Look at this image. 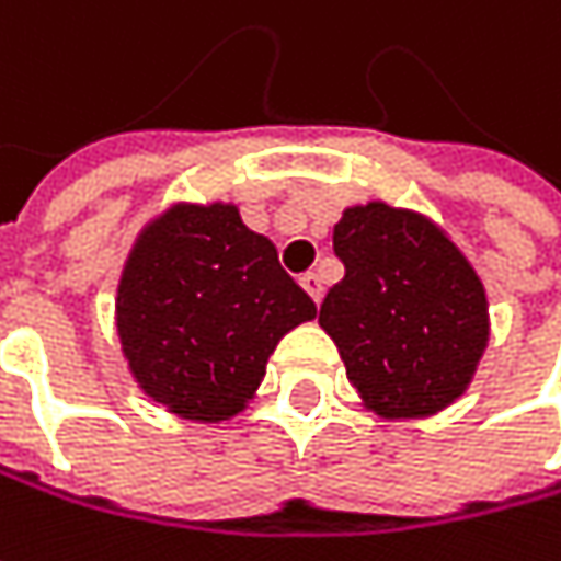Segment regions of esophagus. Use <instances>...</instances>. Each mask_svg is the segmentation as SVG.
<instances>
[{"mask_svg": "<svg viewBox=\"0 0 561 561\" xmlns=\"http://www.w3.org/2000/svg\"><path fill=\"white\" fill-rule=\"evenodd\" d=\"M301 288L314 298V305H321V298H324V282H321L318 273H305V276H301Z\"/></svg>", "mask_w": 561, "mask_h": 561, "instance_id": "esophagus-1", "label": "esophagus"}]
</instances>
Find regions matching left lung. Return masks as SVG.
<instances>
[{
  "label": "left lung",
  "instance_id": "8db88e82",
  "mask_svg": "<svg viewBox=\"0 0 561 561\" xmlns=\"http://www.w3.org/2000/svg\"><path fill=\"white\" fill-rule=\"evenodd\" d=\"M333 250L346 276L321 305L346 379L385 421L431 417L476 379L491 321L488 295L453 237L421 211L343 208Z\"/></svg>",
  "mask_w": 561,
  "mask_h": 561
}]
</instances>
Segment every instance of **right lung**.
Returning <instances> with one entry per match:
<instances>
[{"instance_id":"1","label":"right lung","mask_w":561,"mask_h":561,"mask_svg":"<svg viewBox=\"0 0 561 561\" xmlns=\"http://www.w3.org/2000/svg\"><path fill=\"white\" fill-rule=\"evenodd\" d=\"M314 314L273 240L247 228L233 202H176L147 221L115 295L130 379L195 424L237 417L282 336Z\"/></svg>"}]
</instances>
